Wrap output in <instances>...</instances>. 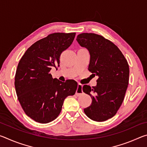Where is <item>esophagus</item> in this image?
<instances>
[{
	"label": "esophagus",
	"mask_w": 147,
	"mask_h": 147,
	"mask_svg": "<svg viewBox=\"0 0 147 147\" xmlns=\"http://www.w3.org/2000/svg\"><path fill=\"white\" fill-rule=\"evenodd\" d=\"M83 93L82 91V85L81 84L78 83V88H77L76 91V94L77 96H79L80 94H81L82 93Z\"/></svg>",
	"instance_id": "esophagus-1"
}]
</instances>
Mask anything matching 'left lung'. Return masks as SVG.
<instances>
[{"label":"left lung","instance_id":"1","mask_svg":"<svg viewBox=\"0 0 147 147\" xmlns=\"http://www.w3.org/2000/svg\"><path fill=\"white\" fill-rule=\"evenodd\" d=\"M76 41L88 50V70L98 77L96 86H83V91L92 99L84 111L91 120L105 121L115 115L123 103L128 85V63L118 47L100 35L82 33Z\"/></svg>","mask_w":147,"mask_h":147}]
</instances>
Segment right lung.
<instances>
[{
  "label": "right lung",
  "instance_id": "1",
  "mask_svg": "<svg viewBox=\"0 0 147 147\" xmlns=\"http://www.w3.org/2000/svg\"><path fill=\"white\" fill-rule=\"evenodd\" d=\"M75 33H54L36 41L19 61L15 77L17 98L25 113L39 123L54 121L67 96L78 88L74 80L53 78L50 71L59 66L61 53L71 46Z\"/></svg>",
  "mask_w": 147,
  "mask_h": 147
}]
</instances>
